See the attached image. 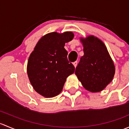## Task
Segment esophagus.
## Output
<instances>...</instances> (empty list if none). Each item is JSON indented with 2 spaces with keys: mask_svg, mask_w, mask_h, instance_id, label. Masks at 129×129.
Listing matches in <instances>:
<instances>
[{
  "mask_svg": "<svg viewBox=\"0 0 129 129\" xmlns=\"http://www.w3.org/2000/svg\"><path fill=\"white\" fill-rule=\"evenodd\" d=\"M73 65H74V67H76L77 66V61L74 62V63H73Z\"/></svg>",
  "mask_w": 129,
  "mask_h": 129,
  "instance_id": "34e87169",
  "label": "esophagus"
}]
</instances>
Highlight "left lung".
Listing matches in <instances>:
<instances>
[{
    "label": "left lung",
    "mask_w": 129,
    "mask_h": 129,
    "mask_svg": "<svg viewBox=\"0 0 129 129\" xmlns=\"http://www.w3.org/2000/svg\"><path fill=\"white\" fill-rule=\"evenodd\" d=\"M84 55L75 69V75L85 89L101 92L112 80L115 66L103 42L90 36L80 38Z\"/></svg>",
    "instance_id": "obj_1"
}]
</instances>
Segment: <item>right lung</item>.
<instances>
[{
	"label": "right lung",
	"mask_w": 129,
	"mask_h": 129,
	"mask_svg": "<svg viewBox=\"0 0 129 129\" xmlns=\"http://www.w3.org/2000/svg\"><path fill=\"white\" fill-rule=\"evenodd\" d=\"M73 38L72 32L47 34L30 55L27 68L28 79L35 90L46 98L59 94L67 77L75 71L64 48L65 44Z\"/></svg>",
	"instance_id": "add662e5"
}]
</instances>
